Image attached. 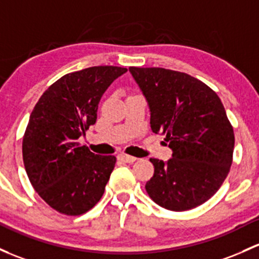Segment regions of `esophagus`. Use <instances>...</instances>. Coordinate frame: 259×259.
Segmentation results:
<instances>
[{
    "instance_id": "34e87169",
    "label": "esophagus",
    "mask_w": 259,
    "mask_h": 259,
    "mask_svg": "<svg viewBox=\"0 0 259 259\" xmlns=\"http://www.w3.org/2000/svg\"><path fill=\"white\" fill-rule=\"evenodd\" d=\"M118 159L121 160V161H124V162H127V164H132V162L137 161V157L130 156V155H126V154H119Z\"/></svg>"
}]
</instances>
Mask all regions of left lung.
Returning a JSON list of instances; mask_svg holds the SVG:
<instances>
[{
  "instance_id": "left-lung-1",
  "label": "left lung",
  "mask_w": 259,
  "mask_h": 259,
  "mask_svg": "<svg viewBox=\"0 0 259 259\" xmlns=\"http://www.w3.org/2000/svg\"><path fill=\"white\" fill-rule=\"evenodd\" d=\"M150 109V126L166 135L172 157L150 159L154 176L145 189L170 211H186L209 200L227 178L235 134L219 95L186 73L130 67Z\"/></svg>"
}]
</instances>
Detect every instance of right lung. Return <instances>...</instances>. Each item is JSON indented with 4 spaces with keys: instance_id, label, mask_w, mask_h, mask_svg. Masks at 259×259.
I'll return each instance as SVG.
<instances>
[{
    "instance_id": "add662e5",
    "label": "right lung",
    "mask_w": 259,
    "mask_h": 259,
    "mask_svg": "<svg viewBox=\"0 0 259 259\" xmlns=\"http://www.w3.org/2000/svg\"><path fill=\"white\" fill-rule=\"evenodd\" d=\"M126 70L99 65L68 73L32 110L22 141L24 168L37 194L61 213H85L104 194L116 157L95 155L78 139L97 121L108 87Z\"/></svg>"
}]
</instances>
